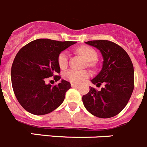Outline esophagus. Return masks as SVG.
<instances>
[{
    "instance_id": "esophagus-1",
    "label": "esophagus",
    "mask_w": 147,
    "mask_h": 147,
    "mask_svg": "<svg viewBox=\"0 0 147 147\" xmlns=\"http://www.w3.org/2000/svg\"><path fill=\"white\" fill-rule=\"evenodd\" d=\"M78 86V83H71V86L72 87H77Z\"/></svg>"
}]
</instances>
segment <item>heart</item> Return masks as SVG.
<instances>
[{
  "instance_id": "obj_1",
  "label": "heart",
  "mask_w": 147,
  "mask_h": 147,
  "mask_svg": "<svg viewBox=\"0 0 147 147\" xmlns=\"http://www.w3.org/2000/svg\"><path fill=\"white\" fill-rule=\"evenodd\" d=\"M77 52L85 58L89 66L94 65V61L97 59V53L95 50L88 46H81L77 49ZM68 53L63 51L58 56V64L61 69H65L68 65ZM89 76V72L86 70L69 69L64 73V78L72 83H79Z\"/></svg>"
}]
</instances>
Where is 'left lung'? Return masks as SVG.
Returning <instances> with one entry per match:
<instances>
[{
	"label": "left lung",
	"mask_w": 147,
	"mask_h": 147,
	"mask_svg": "<svg viewBox=\"0 0 147 147\" xmlns=\"http://www.w3.org/2000/svg\"><path fill=\"white\" fill-rule=\"evenodd\" d=\"M86 44L95 47L103 57L102 69L91 81L101 91L89 87L83 96V105L89 113L99 118H111L122 111L127 104L134 88V69L126 51L113 42L93 40Z\"/></svg>",
	"instance_id": "obj_1"
}]
</instances>
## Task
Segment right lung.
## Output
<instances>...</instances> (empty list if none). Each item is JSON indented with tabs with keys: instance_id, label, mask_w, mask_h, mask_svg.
I'll return each mask as SVG.
<instances>
[{
	"instance_id": "add662e5",
	"label": "right lung",
	"mask_w": 147,
	"mask_h": 147,
	"mask_svg": "<svg viewBox=\"0 0 147 147\" xmlns=\"http://www.w3.org/2000/svg\"><path fill=\"white\" fill-rule=\"evenodd\" d=\"M76 42L39 39L19 51L11 66V78L14 94L28 112L34 115L51 113L60 106L70 88V83L61 80L53 86L45 79L60 73L58 56ZM59 75L54 77L56 81Z\"/></svg>"
}]
</instances>
